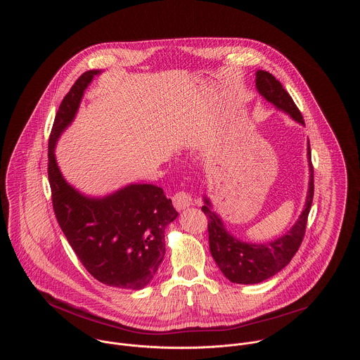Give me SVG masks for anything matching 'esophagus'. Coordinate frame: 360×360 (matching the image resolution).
<instances>
[{"instance_id": "esophagus-1", "label": "esophagus", "mask_w": 360, "mask_h": 360, "mask_svg": "<svg viewBox=\"0 0 360 360\" xmlns=\"http://www.w3.org/2000/svg\"><path fill=\"white\" fill-rule=\"evenodd\" d=\"M172 201H173V205L177 209V210H181V209H186L188 206L193 204V200H191V195L181 190V191H177L173 197H172Z\"/></svg>"}]
</instances>
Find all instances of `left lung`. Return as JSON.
I'll return each instance as SVG.
<instances>
[{
	"instance_id": "left-lung-1",
	"label": "left lung",
	"mask_w": 360,
	"mask_h": 360,
	"mask_svg": "<svg viewBox=\"0 0 360 360\" xmlns=\"http://www.w3.org/2000/svg\"><path fill=\"white\" fill-rule=\"evenodd\" d=\"M257 91L278 109L291 115L292 119L305 124L302 113L292 101L291 96L284 90L283 84L269 72L257 70ZM309 180L308 197L305 207L292 226V229L283 237L266 243V244H248L233 237L223 226L221 219L210 209V202L205 198L202 212L207 217V233H209V250L216 264L221 273L237 284H257L270 278L281 269H284L290 260L300 250L305 237L309 210L313 201V166L310 159V146L308 143Z\"/></svg>"
}]
</instances>
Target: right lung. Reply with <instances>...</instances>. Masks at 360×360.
Wrapping results in <instances>:
<instances>
[{
  "mask_svg": "<svg viewBox=\"0 0 360 360\" xmlns=\"http://www.w3.org/2000/svg\"><path fill=\"white\" fill-rule=\"evenodd\" d=\"M98 73L84 72L56 112L49 141L52 206L72 250L94 278L116 288L141 290L165 257V229L179 214L172 201L153 184H130L103 198L86 197L65 181L53 154L58 137Z\"/></svg>",
  "mask_w": 360,
  "mask_h": 360,
  "instance_id": "1",
  "label": "right lung"
}]
</instances>
